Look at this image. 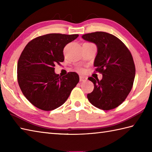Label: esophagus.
<instances>
[{"mask_svg":"<svg viewBox=\"0 0 152 152\" xmlns=\"http://www.w3.org/2000/svg\"><path fill=\"white\" fill-rule=\"evenodd\" d=\"M88 80V78L86 76H80V82H85Z\"/></svg>","mask_w":152,"mask_h":152,"instance_id":"esophagus-1","label":"esophagus"}]
</instances>
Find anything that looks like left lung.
Segmentation results:
<instances>
[{"mask_svg": "<svg viewBox=\"0 0 152 152\" xmlns=\"http://www.w3.org/2000/svg\"><path fill=\"white\" fill-rule=\"evenodd\" d=\"M82 38L95 43L97 54L95 59V72L102 78L89 77L94 89L87 95L89 101L99 109L109 110L120 105L133 88L135 65L133 56L122 41L105 32L83 34Z\"/></svg>", "mask_w": 152, "mask_h": 152, "instance_id": "obj_1", "label": "left lung"}]
</instances>
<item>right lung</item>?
<instances>
[{"label": "right lung", "mask_w": 152, "mask_h": 152, "mask_svg": "<svg viewBox=\"0 0 152 152\" xmlns=\"http://www.w3.org/2000/svg\"><path fill=\"white\" fill-rule=\"evenodd\" d=\"M78 34L51 33L34 38L23 50L18 63V82L32 104L50 111L63 104L79 82V76L69 72L63 77L55 73L63 62V49Z\"/></svg>", "instance_id": "add662e5"}]
</instances>
